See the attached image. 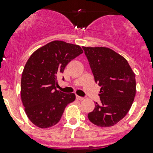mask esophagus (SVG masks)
I'll return each mask as SVG.
<instances>
[{
    "label": "esophagus",
    "instance_id": "1",
    "mask_svg": "<svg viewBox=\"0 0 153 153\" xmlns=\"http://www.w3.org/2000/svg\"><path fill=\"white\" fill-rule=\"evenodd\" d=\"M76 99L78 100H82L84 98L82 97H79V96H76Z\"/></svg>",
    "mask_w": 153,
    "mask_h": 153
}]
</instances>
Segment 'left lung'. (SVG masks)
<instances>
[{
	"label": "left lung",
	"instance_id": "left-lung-1",
	"mask_svg": "<svg viewBox=\"0 0 153 153\" xmlns=\"http://www.w3.org/2000/svg\"><path fill=\"white\" fill-rule=\"evenodd\" d=\"M95 82L100 86V100L88 114L92 123L109 127L123 119L136 94V79L128 62L106 47H82Z\"/></svg>",
	"mask_w": 153,
	"mask_h": 153
}]
</instances>
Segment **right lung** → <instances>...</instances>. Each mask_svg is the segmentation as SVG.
Instances as JSON below:
<instances>
[{
	"mask_svg": "<svg viewBox=\"0 0 153 153\" xmlns=\"http://www.w3.org/2000/svg\"><path fill=\"white\" fill-rule=\"evenodd\" d=\"M82 53L79 45L53 41L30 56L22 74L20 94L25 112L36 126L45 129L56 125L66 106L75 100L74 94L57 90V77Z\"/></svg>",
	"mask_w": 153,
	"mask_h": 153,
	"instance_id": "1",
	"label": "right lung"
}]
</instances>
